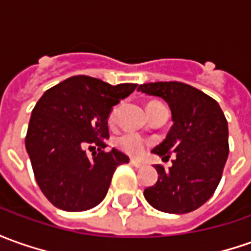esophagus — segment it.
Segmentation results:
<instances>
[{"instance_id":"1","label":"esophagus","mask_w":251,"mask_h":251,"mask_svg":"<svg viewBox=\"0 0 251 251\" xmlns=\"http://www.w3.org/2000/svg\"><path fill=\"white\" fill-rule=\"evenodd\" d=\"M130 165L134 168H141L143 166V162L137 161V159H130Z\"/></svg>"}]
</instances>
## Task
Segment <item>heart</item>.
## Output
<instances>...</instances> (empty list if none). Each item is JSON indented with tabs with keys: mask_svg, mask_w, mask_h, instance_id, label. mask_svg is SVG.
Masks as SVG:
<instances>
[{
	"mask_svg": "<svg viewBox=\"0 0 251 251\" xmlns=\"http://www.w3.org/2000/svg\"><path fill=\"white\" fill-rule=\"evenodd\" d=\"M119 108L121 104H117L115 107H112V110L108 114V124H114L117 121L118 117ZM115 144L118 146L122 151H125L126 154L137 156V155L143 154L146 151V148L148 146V141L144 137H141L139 134L132 132H126L119 134L118 137L115 139Z\"/></svg>",
	"mask_w": 251,
	"mask_h": 251,
	"instance_id": "heart-1",
	"label": "heart"
}]
</instances>
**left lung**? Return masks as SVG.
Returning <instances> with one entry per match:
<instances>
[{
    "mask_svg": "<svg viewBox=\"0 0 251 251\" xmlns=\"http://www.w3.org/2000/svg\"><path fill=\"white\" fill-rule=\"evenodd\" d=\"M137 90L169 104L173 126L152 152L162 159L176 156L172 168L155 165L158 181L144 190V198L165 213L197 210L210 199L223 177L229 152L226 115L214 99L187 83H143Z\"/></svg>",
    "mask_w": 251,
    "mask_h": 251,
    "instance_id": "1",
    "label": "left lung"
}]
</instances>
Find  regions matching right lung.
<instances>
[{
  "label": "right lung",
  "mask_w": 251,
  "mask_h": 251,
  "mask_svg": "<svg viewBox=\"0 0 251 251\" xmlns=\"http://www.w3.org/2000/svg\"><path fill=\"white\" fill-rule=\"evenodd\" d=\"M136 88L75 75L48 89L35 104L25 150L37 184L53 206L83 211L105 198L115 169L129 162L115 148L105 151L108 114ZM85 148L98 151L88 155Z\"/></svg>",
  "instance_id": "right-lung-1"
}]
</instances>
